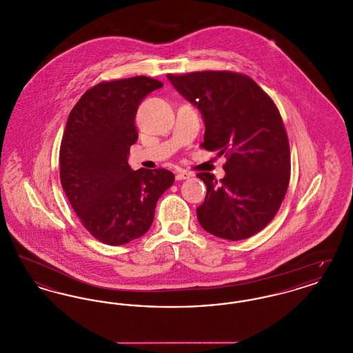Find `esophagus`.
<instances>
[{
	"label": "esophagus",
	"instance_id": "34e87169",
	"mask_svg": "<svg viewBox=\"0 0 353 353\" xmlns=\"http://www.w3.org/2000/svg\"><path fill=\"white\" fill-rule=\"evenodd\" d=\"M192 176V173L186 172V170H180L176 173V180H185V179H189Z\"/></svg>",
	"mask_w": 353,
	"mask_h": 353
}]
</instances>
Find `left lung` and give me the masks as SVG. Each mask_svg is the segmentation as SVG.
Returning a JSON list of instances; mask_svg holds the SVG:
<instances>
[{
	"instance_id": "8db88e82",
	"label": "left lung",
	"mask_w": 353,
	"mask_h": 353,
	"mask_svg": "<svg viewBox=\"0 0 353 353\" xmlns=\"http://www.w3.org/2000/svg\"><path fill=\"white\" fill-rule=\"evenodd\" d=\"M170 83L201 111L202 148L226 156V176L201 172L205 201L199 222L210 234L239 241L266 228L290 183V144L278 107L250 77L233 71L168 74Z\"/></svg>"
}]
</instances>
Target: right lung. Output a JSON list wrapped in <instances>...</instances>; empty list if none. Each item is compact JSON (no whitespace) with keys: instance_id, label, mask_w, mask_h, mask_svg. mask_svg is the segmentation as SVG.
<instances>
[{"instance_id":"right-lung-1","label":"right lung","mask_w":353,"mask_h":353,"mask_svg":"<svg viewBox=\"0 0 353 353\" xmlns=\"http://www.w3.org/2000/svg\"><path fill=\"white\" fill-rule=\"evenodd\" d=\"M160 87V81L144 75L104 81L88 88L68 115L59 151L61 184L84 229L105 245L145 234L156 203L174 181L168 169L128 165L139 104Z\"/></svg>"}]
</instances>
